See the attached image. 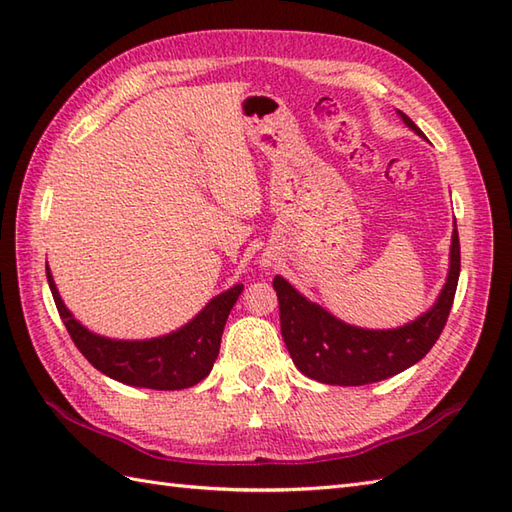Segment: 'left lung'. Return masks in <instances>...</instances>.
<instances>
[{
	"mask_svg": "<svg viewBox=\"0 0 512 512\" xmlns=\"http://www.w3.org/2000/svg\"><path fill=\"white\" fill-rule=\"evenodd\" d=\"M401 113V111H399ZM414 133L416 124L401 113ZM460 276L458 227L451 236L449 276L436 304L418 320L390 331H368L350 326L309 302L289 282L276 276L274 289L280 304V331L295 366L309 379L328 385H366L394 377L423 359L436 344L456 295Z\"/></svg>",
	"mask_w": 512,
	"mask_h": 512,
	"instance_id": "obj_1",
	"label": "left lung"
}]
</instances>
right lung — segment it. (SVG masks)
I'll list each match as a JSON object with an SVG mask.
<instances>
[{
    "label": "right lung",
    "mask_w": 512,
    "mask_h": 512,
    "mask_svg": "<svg viewBox=\"0 0 512 512\" xmlns=\"http://www.w3.org/2000/svg\"><path fill=\"white\" fill-rule=\"evenodd\" d=\"M45 274L67 333L85 359L111 379L151 390H184L208 377L219 355L227 315L243 291V285H234L212 298L206 309L175 333L142 342H122L96 335L76 322L56 291L48 265Z\"/></svg>",
    "instance_id": "1"
}]
</instances>
